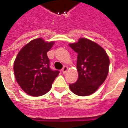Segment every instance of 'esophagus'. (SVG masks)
<instances>
[{
  "mask_svg": "<svg viewBox=\"0 0 128 128\" xmlns=\"http://www.w3.org/2000/svg\"><path fill=\"white\" fill-rule=\"evenodd\" d=\"M67 70H68V67L66 66H64L63 67V68H62V71L63 73L65 74Z\"/></svg>",
  "mask_w": 128,
  "mask_h": 128,
  "instance_id": "1",
  "label": "esophagus"
}]
</instances>
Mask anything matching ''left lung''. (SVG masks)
I'll return each instance as SVG.
<instances>
[{
	"instance_id": "left-lung-1",
	"label": "left lung",
	"mask_w": 128,
	"mask_h": 128,
	"mask_svg": "<svg viewBox=\"0 0 128 128\" xmlns=\"http://www.w3.org/2000/svg\"><path fill=\"white\" fill-rule=\"evenodd\" d=\"M69 46L78 54L76 69L78 75L76 83L69 84L70 90L80 96L91 95L107 76L109 58L101 46L86 38H80Z\"/></svg>"
}]
</instances>
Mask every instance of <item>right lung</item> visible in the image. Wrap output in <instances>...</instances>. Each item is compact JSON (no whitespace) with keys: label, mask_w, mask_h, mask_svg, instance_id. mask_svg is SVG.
Returning <instances> with one entry per match:
<instances>
[{"label":"right lung","mask_w":128,"mask_h":128,"mask_svg":"<svg viewBox=\"0 0 128 128\" xmlns=\"http://www.w3.org/2000/svg\"><path fill=\"white\" fill-rule=\"evenodd\" d=\"M54 45V41L45 42L38 38L22 47L16 57L14 65L15 77L28 95L40 96L48 92L60 73L50 68L47 55Z\"/></svg>","instance_id":"obj_1"}]
</instances>
